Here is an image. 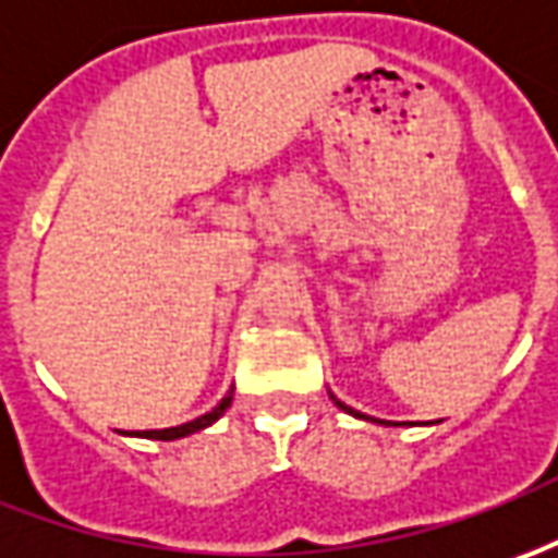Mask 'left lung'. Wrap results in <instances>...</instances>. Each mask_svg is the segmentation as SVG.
Returning a JSON list of instances; mask_svg holds the SVG:
<instances>
[{"mask_svg":"<svg viewBox=\"0 0 558 558\" xmlns=\"http://www.w3.org/2000/svg\"><path fill=\"white\" fill-rule=\"evenodd\" d=\"M332 400H336V397H332ZM336 407L344 409V412H351V415H357V412H354V409H351V407H344V403H339V400H336Z\"/></svg>","mask_w":558,"mask_h":558,"instance_id":"obj_1","label":"left lung"}]
</instances>
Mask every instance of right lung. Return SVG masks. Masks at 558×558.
<instances>
[{"label": "right lung", "instance_id": "right-lung-1", "mask_svg": "<svg viewBox=\"0 0 558 558\" xmlns=\"http://www.w3.org/2000/svg\"><path fill=\"white\" fill-rule=\"evenodd\" d=\"M231 407V390L219 400V407H214L207 415H201L195 422H185L180 427H165V430H143V434H136V437H146V439H180V437H189V434H195V430H204L207 424H214L226 409Z\"/></svg>", "mask_w": 558, "mask_h": 558}]
</instances>
